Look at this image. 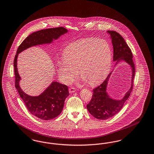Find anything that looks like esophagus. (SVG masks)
Returning a JSON list of instances; mask_svg holds the SVG:
<instances>
[{"label":"esophagus","mask_w":154,"mask_h":154,"mask_svg":"<svg viewBox=\"0 0 154 154\" xmlns=\"http://www.w3.org/2000/svg\"><path fill=\"white\" fill-rule=\"evenodd\" d=\"M69 93H70V94L74 93V92H75L76 91V89L73 88V87H72V88H69Z\"/></svg>","instance_id":"esophagus-1"}]
</instances>
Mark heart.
Listing matches in <instances>:
<instances>
[{
    "instance_id": "1",
    "label": "heart",
    "mask_w": 154,
    "mask_h": 154,
    "mask_svg": "<svg viewBox=\"0 0 154 154\" xmlns=\"http://www.w3.org/2000/svg\"><path fill=\"white\" fill-rule=\"evenodd\" d=\"M63 59L57 62L60 81L69 84L79 74L89 84L95 85L105 79L112 64V51L105 40L89 38L76 41L65 49Z\"/></svg>"
}]
</instances>
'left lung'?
Returning <instances> with one entry per match:
<instances>
[{
	"label": "left lung",
	"instance_id": "left-lung-1",
	"mask_svg": "<svg viewBox=\"0 0 154 154\" xmlns=\"http://www.w3.org/2000/svg\"><path fill=\"white\" fill-rule=\"evenodd\" d=\"M107 32L110 35L113 47V61H116L115 66L121 62L126 63L131 67L132 77L131 87L121 99H112L107 92V85L112 72L109 74L101 85L93 89L92 97L87 105V108L92 116L102 120L107 119L114 116L122 109L132 92L135 74L132 51L124 38L116 31L107 30Z\"/></svg>",
	"mask_w": 154,
	"mask_h": 154
}]
</instances>
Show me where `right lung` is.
Masks as SVG:
<instances>
[{
  "label": "right lung",
  "mask_w": 154,
  "mask_h": 154,
  "mask_svg": "<svg viewBox=\"0 0 154 154\" xmlns=\"http://www.w3.org/2000/svg\"><path fill=\"white\" fill-rule=\"evenodd\" d=\"M67 32L68 30L63 27L42 29L33 32L18 47L15 56V87L30 112L43 120L52 119L61 113L65 99L69 95L68 87L58 82L53 81L40 95L36 96L27 95L20 86L21 77L17 69L18 56L20 53L31 47L51 44L54 40H57L59 37Z\"/></svg>",
  "instance_id": "1"
}]
</instances>
